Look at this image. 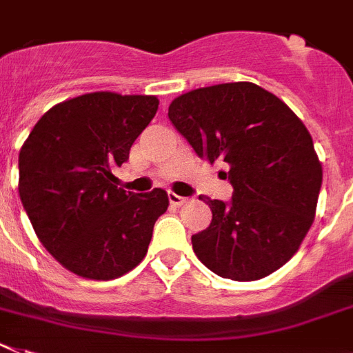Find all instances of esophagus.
<instances>
[{
  "mask_svg": "<svg viewBox=\"0 0 353 353\" xmlns=\"http://www.w3.org/2000/svg\"><path fill=\"white\" fill-rule=\"evenodd\" d=\"M168 201H170V204H174V206H181V204H185L188 199L172 192V194H168Z\"/></svg>",
  "mask_w": 353,
  "mask_h": 353,
  "instance_id": "obj_1",
  "label": "esophagus"
}]
</instances>
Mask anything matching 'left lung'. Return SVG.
<instances>
[{
    "label": "left lung",
    "instance_id": "8db88e82",
    "mask_svg": "<svg viewBox=\"0 0 353 353\" xmlns=\"http://www.w3.org/2000/svg\"><path fill=\"white\" fill-rule=\"evenodd\" d=\"M168 118L199 158L219 159L230 168L232 203L199 197L213 217L192 236L197 259L236 282L278 271L309 233L323 181L321 161L303 121L253 82L179 94L168 105Z\"/></svg>",
    "mask_w": 353,
    "mask_h": 353
}]
</instances>
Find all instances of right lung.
Segmentation results:
<instances>
[{
  "label": "right lung",
  "mask_w": 353,
  "mask_h": 353,
  "mask_svg": "<svg viewBox=\"0 0 353 353\" xmlns=\"http://www.w3.org/2000/svg\"><path fill=\"white\" fill-rule=\"evenodd\" d=\"M158 105L154 94H81L44 112L21 147L23 208L41 244L68 271L114 280L145 259L168 195L163 188L125 192L111 170L129 159Z\"/></svg>",
  "instance_id": "add662e5"
}]
</instances>
